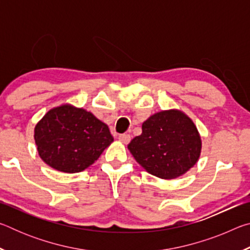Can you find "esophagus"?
<instances>
[{
	"mask_svg": "<svg viewBox=\"0 0 250 250\" xmlns=\"http://www.w3.org/2000/svg\"><path fill=\"white\" fill-rule=\"evenodd\" d=\"M119 140L121 141V142H124V143H129L130 142V140H131V137H130V134H126V133H124V134H120L119 135Z\"/></svg>",
	"mask_w": 250,
	"mask_h": 250,
	"instance_id": "esophagus-1",
	"label": "esophagus"
}]
</instances>
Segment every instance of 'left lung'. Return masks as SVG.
<instances>
[{
    "mask_svg": "<svg viewBox=\"0 0 250 250\" xmlns=\"http://www.w3.org/2000/svg\"><path fill=\"white\" fill-rule=\"evenodd\" d=\"M128 149L146 172L171 180L195 166L202 141L195 125L185 113L167 110L143 122L142 133L131 140Z\"/></svg>",
    "mask_w": 250,
    "mask_h": 250,
    "instance_id": "left-lung-1",
    "label": "left lung"
}]
</instances>
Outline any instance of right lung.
<instances>
[{
	"label": "right lung",
	"mask_w": 250,
	"mask_h": 250,
	"mask_svg": "<svg viewBox=\"0 0 250 250\" xmlns=\"http://www.w3.org/2000/svg\"><path fill=\"white\" fill-rule=\"evenodd\" d=\"M41 159L55 170L78 173L98 160L113 141L108 125L83 108L50 109L34 130Z\"/></svg>",
	"instance_id": "1"
}]
</instances>
